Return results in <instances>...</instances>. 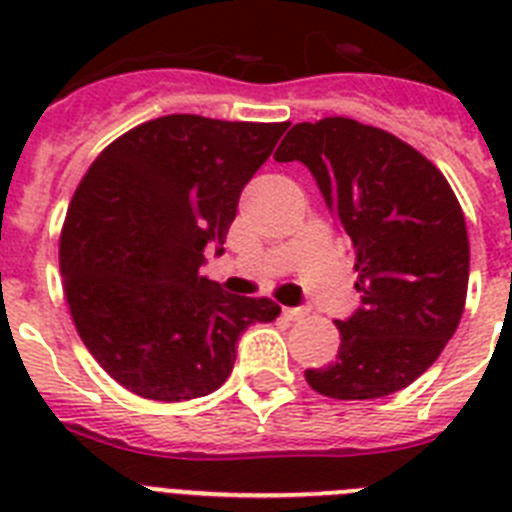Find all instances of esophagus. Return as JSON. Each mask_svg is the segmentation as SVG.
<instances>
[{"label": "esophagus", "instance_id": "esophagus-1", "mask_svg": "<svg viewBox=\"0 0 512 512\" xmlns=\"http://www.w3.org/2000/svg\"><path fill=\"white\" fill-rule=\"evenodd\" d=\"M310 315V307L302 305V307H284V318L289 320H302Z\"/></svg>", "mask_w": 512, "mask_h": 512}]
</instances>
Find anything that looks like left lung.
I'll return each mask as SVG.
<instances>
[{
	"instance_id": "obj_1",
	"label": "left lung",
	"mask_w": 512,
	"mask_h": 512,
	"mask_svg": "<svg viewBox=\"0 0 512 512\" xmlns=\"http://www.w3.org/2000/svg\"><path fill=\"white\" fill-rule=\"evenodd\" d=\"M277 161H302L356 251L361 307L336 320V361L307 369L333 400H374L413 384L464 312L469 238L454 189L405 140L348 117L297 122Z\"/></svg>"
}]
</instances>
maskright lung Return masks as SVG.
I'll return each mask as SVG.
<instances>
[{
  "label": "right lung",
  "instance_id": "obj_1",
  "mask_svg": "<svg viewBox=\"0 0 512 512\" xmlns=\"http://www.w3.org/2000/svg\"><path fill=\"white\" fill-rule=\"evenodd\" d=\"M289 122L166 115L104 148L61 230L63 292L89 354L133 395L182 402L215 392L269 297L228 295L200 277L225 251L238 197Z\"/></svg>",
  "mask_w": 512,
  "mask_h": 512
}]
</instances>
